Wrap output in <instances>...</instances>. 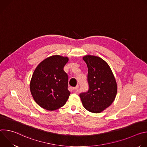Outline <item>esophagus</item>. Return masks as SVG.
<instances>
[{"label":"esophagus","instance_id":"1","mask_svg":"<svg viewBox=\"0 0 147 147\" xmlns=\"http://www.w3.org/2000/svg\"><path fill=\"white\" fill-rule=\"evenodd\" d=\"M78 89V86H76V87H74V88H73V90L74 92H76L77 91Z\"/></svg>","mask_w":147,"mask_h":147}]
</instances>
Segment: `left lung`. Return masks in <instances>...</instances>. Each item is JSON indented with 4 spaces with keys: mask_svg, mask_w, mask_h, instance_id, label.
<instances>
[{
    "mask_svg": "<svg viewBox=\"0 0 147 147\" xmlns=\"http://www.w3.org/2000/svg\"><path fill=\"white\" fill-rule=\"evenodd\" d=\"M88 67L89 90L80 94L83 107L90 112L99 113L114 101L117 85L113 72L102 58L86 55L82 57Z\"/></svg>",
    "mask_w": 147,
    "mask_h": 147,
    "instance_id": "left-lung-1",
    "label": "left lung"
}]
</instances>
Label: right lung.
<instances>
[{
  "label": "right lung",
  "instance_id": "add662e5",
  "mask_svg": "<svg viewBox=\"0 0 147 147\" xmlns=\"http://www.w3.org/2000/svg\"><path fill=\"white\" fill-rule=\"evenodd\" d=\"M67 57L49 56L42 61L35 69L30 81V91L36 103L47 111H55L67 102L68 76L63 67Z\"/></svg>",
  "mask_w": 147,
  "mask_h": 147
}]
</instances>
